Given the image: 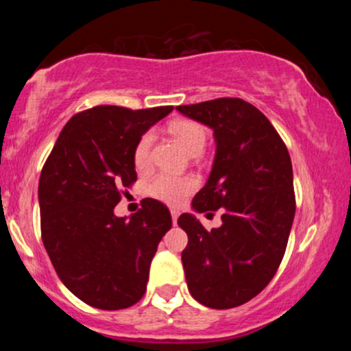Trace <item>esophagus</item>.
Masks as SVG:
<instances>
[{
  "label": "esophagus",
  "instance_id": "esophagus-1",
  "mask_svg": "<svg viewBox=\"0 0 351 351\" xmlns=\"http://www.w3.org/2000/svg\"><path fill=\"white\" fill-rule=\"evenodd\" d=\"M178 216H180V213L176 211V209H171V221H173V224H176V221H178Z\"/></svg>",
  "mask_w": 351,
  "mask_h": 351
}]
</instances>
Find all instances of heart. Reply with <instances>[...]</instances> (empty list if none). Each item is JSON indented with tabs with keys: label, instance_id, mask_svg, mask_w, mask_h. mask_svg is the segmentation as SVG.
I'll return each mask as SVG.
<instances>
[{
	"label": "heart",
	"instance_id": "obj_1",
	"mask_svg": "<svg viewBox=\"0 0 351 351\" xmlns=\"http://www.w3.org/2000/svg\"><path fill=\"white\" fill-rule=\"evenodd\" d=\"M171 135L178 140L184 152L196 156L204 150L206 145V132L199 123L193 120H176L170 125ZM152 148V135L145 134L135 145L134 163L138 170L148 167ZM196 188V180L191 176H178L171 173H160L156 175L148 186V193L155 199L163 201L167 204H180L193 189Z\"/></svg>",
	"mask_w": 351,
	"mask_h": 351
}]
</instances>
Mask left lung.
I'll use <instances>...</instances> for the list:
<instances>
[{
	"label": "left lung",
	"mask_w": 351,
	"mask_h": 351,
	"mask_svg": "<svg viewBox=\"0 0 351 351\" xmlns=\"http://www.w3.org/2000/svg\"><path fill=\"white\" fill-rule=\"evenodd\" d=\"M176 110L211 128L216 143L193 211L223 209V224L211 231L191 213L178 217L188 234L181 252L188 291L206 307H237L271 282L287 247L295 215L291 156L267 117L243 99Z\"/></svg>",
	"instance_id": "left-lung-1"
}]
</instances>
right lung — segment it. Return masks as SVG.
<instances>
[{"label":"right lung","mask_w":351,"mask_h":351,"mask_svg":"<svg viewBox=\"0 0 351 351\" xmlns=\"http://www.w3.org/2000/svg\"><path fill=\"white\" fill-rule=\"evenodd\" d=\"M171 110L99 106L80 112L43 168L44 247L62 284L95 308H127L142 299L153 256L171 228L168 208L152 198L130 217L114 213L120 189L136 180V142Z\"/></svg>","instance_id":"obj_1"}]
</instances>
